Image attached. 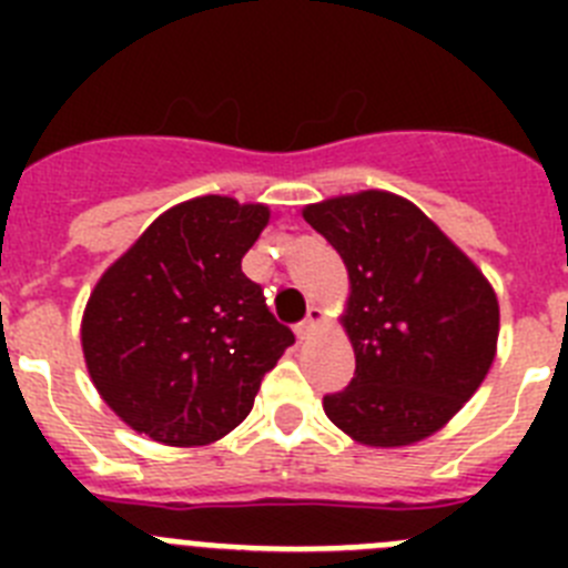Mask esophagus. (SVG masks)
Wrapping results in <instances>:
<instances>
[{
  "label": "esophagus",
  "mask_w": 568,
  "mask_h": 568,
  "mask_svg": "<svg viewBox=\"0 0 568 568\" xmlns=\"http://www.w3.org/2000/svg\"><path fill=\"white\" fill-rule=\"evenodd\" d=\"M324 321H327L324 310H321V307H310L307 318L301 321L298 327H295V335H298V338H310V335H313L315 329H318L321 324H324Z\"/></svg>",
  "instance_id": "obj_1"
}]
</instances>
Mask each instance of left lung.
<instances>
[{"instance_id": "1", "label": "left lung", "mask_w": 568, "mask_h": 568, "mask_svg": "<svg viewBox=\"0 0 568 568\" xmlns=\"http://www.w3.org/2000/svg\"><path fill=\"white\" fill-rule=\"evenodd\" d=\"M301 215L349 275L341 327L355 378L324 398L327 418L373 449L440 433L498 355L500 307L489 278L424 210L389 190L333 195Z\"/></svg>"}]
</instances>
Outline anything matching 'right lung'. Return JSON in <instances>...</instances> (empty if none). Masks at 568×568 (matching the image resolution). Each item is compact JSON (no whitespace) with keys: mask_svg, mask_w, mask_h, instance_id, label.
Instances as JSON below:
<instances>
[{"mask_svg":"<svg viewBox=\"0 0 568 568\" xmlns=\"http://www.w3.org/2000/svg\"><path fill=\"white\" fill-rule=\"evenodd\" d=\"M270 207L195 195L164 210L110 264L82 315L90 381L130 429L207 446L253 409L261 378L293 344L241 258Z\"/></svg>","mask_w":568,"mask_h":568,"instance_id":"add662e5","label":"right lung"}]
</instances>
